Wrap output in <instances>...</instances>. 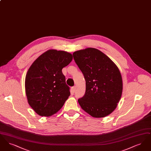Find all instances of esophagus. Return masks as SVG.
<instances>
[{"label":"esophagus","mask_w":151,"mask_h":151,"mask_svg":"<svg viewBox=\"0 0 151 151\" xmlns=\"http://www.w3.org/2000/svg\"><path fill=\"white\" fill-rule=\"evenodd\" d=\"M75 90H76V87H75V86H72V91L73 93L75 92Z\"/></svg>","instance_id":"esophagus-1"}]
</instances>
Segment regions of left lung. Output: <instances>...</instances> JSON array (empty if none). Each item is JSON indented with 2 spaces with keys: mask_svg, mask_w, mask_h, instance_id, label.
Returning <instances> with one entry per match:
<instances>
[{
  "mask_svg": "<svg viewBox=\"0 0 151 151\" xmlns=\"http://www.w3.org/2000/svg\"><path fill=\"white\" fill-rule=\"evenodd\" d=\"M73 57L86 80V93L78 99L80 106L94 118L109 115L122 96V76L118 68L94 48L75 51Z\"/></svg>",
  "mask_w": 151,
  "mask_h": 151,
  "instance_id": "obj_1",
  "label": "left lung"
}]
</instances>
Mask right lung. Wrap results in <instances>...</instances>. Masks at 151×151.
<instances>
[{
  "label": "right lung",
  "instance_id": "right-lung-1",
  "mask_svg": "<svg viewBox=\"0 0 151 151\" xmlns=\"http://www.w3.org/2000/svg\"><path fill=\"white\" fill-rule=\"evenodd\" d=\"M72 60L69 52L49 50L30 67L25 77V92L29 105L38 115L54 114L70 96L62 70Z\"/></svg>",
  "mask_w": 151,
  "mask_h": 151
}]
</instances>
